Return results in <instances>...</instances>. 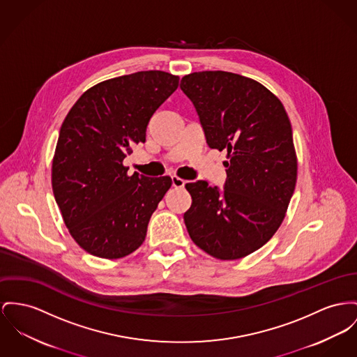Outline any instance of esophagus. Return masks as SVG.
Here are the masks:
<instances>
[{
	"instance_id": "34e87169",
	"label": "esophagus",
	"mask_w": 357,
	"mask_h": 357,
	"mask_svg": "<svg viewBox=\"0 0 357 357\" xmlns=\"http://www.w3.org/2000/svg\"><path fill=\"white\" fill-rule=\"evenodd\" d=\"M172 184L174 188H184L185 185V180L177 177V176H172Z\"/></svg>"
}]
</instances>
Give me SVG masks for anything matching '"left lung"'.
<instances>
[{"instance_id": "left-lung-1", "label": "left lung", "mask_w": 357, "mask_h": 357, "mask_svg": "<svg viewBox=\"0 0 357 357\" xmlns=\"http://www.w3.org/2000/svg\"><path fill=\"white\" fill-rule=\"evenodd\" d=\"M181 91L193 102L211 149L227 150L225 190L199 180L184 214L190 237L219 260H238L280 227L296 184L292 128L282 101L236 73H190Z\"/></svg>"}]
</instances>
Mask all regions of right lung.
Here are the masks:
<instances>
[{"label":"right lung","instance_id":"right-lung-1","mask_svg":"<svg viewBox=\"0 0 357 357\" xmlns=\"http://www.w3.org/2000/svg\"><path fill=\"white\" fill-rule=\"evenodd\" d=\"M178 75L149 70L102 81L81 96L63 120L51 184L74 241L101 259H121L144 241L147 225L172 185L169 176L127 174L131 146L178 86Z\"/></svg>","mask_w":357,"mask_h":357}]
</instances>
